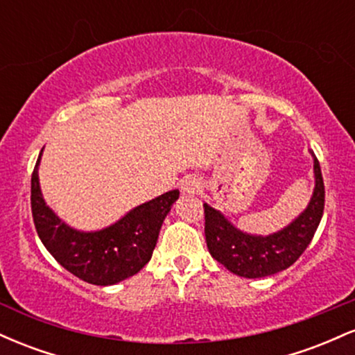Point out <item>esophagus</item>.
Returning a JSON list of instances; mask_svg holds the SVG:
<instances>
[{"label":"esophagus","instance_id":"obj_1","mask_svg":"<svg viewBox=\"0 0 355 355\" xmlns=\"http://www.w3.org/2000/svg\"><path fill=\"white\" fill-rule=\"evenodd\" d=\"M200 182L197 180L195 177H189L185 178V182L182 183V190L183 193H189V195H193V193H198L200 191Z\"/></svg>","mask_w":355,"mask_h":355}]
</instances>
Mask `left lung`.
<instances>
[{
	"label": "left lung",
	"mask_w": 355,
	"mask_h": 355,
	"mask_svg": "<svg viewBox=\"0 0 355 355\" xmlns=\"http://www.w3.org/2000/svg\"><path fill=\"white\" fill-rule=\"evenodd\" d=\"M315 187L311 202L299 217L282 230L268 235H254L237 229L222 211L209 203L205 209V240L210 255L227 270L245 279H260L282 272L304 254L324 214V180L319 160L313 152Z\"/></svg>",
	"instance_id": "8db88e82"
}]
</instances>
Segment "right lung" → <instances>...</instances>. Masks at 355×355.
I'll return each instance as SVG.
<instances>
[{
    "mask_svg": "<svg viewBox=\"0 0 355 355\" xmlns=\"http://www.w3.org/2000/svg\"><path fill=\"white\" fill-rule=\"evenodd\" d=\"M42 153L31 175V211L46 250L61 267L93 285H115L138 274L152 259L162 223L180 191L170 190L141 203L101 230H76L44 202L38 178Z\"/></svg>",
    "mask_w": 355,
    "mask_h": 355,
    "instance_id": "add662e5",
    "label": "right lung"
}]
</instances>
